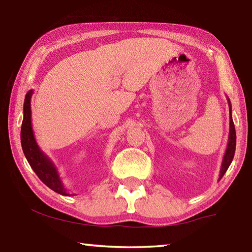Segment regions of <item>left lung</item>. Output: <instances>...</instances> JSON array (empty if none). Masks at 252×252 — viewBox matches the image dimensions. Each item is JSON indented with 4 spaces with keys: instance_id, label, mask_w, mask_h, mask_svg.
Masks as SVG:
<instances>
[{
    "instance_id": "8db88e82",
    "label": "left lung",
    "mask_w": 252,
    "mask_h": 252,
    "mask_svg": "<svg viewBox=\"0 0 252 252\" xmlns=\"http://www.w3.org/2000/svg\"><path fill=\"white\" fill-rule=\"evenodd\" d=\"M228 99V103H229V112H230V123H229V138H228V144H227V149H225L223 159H222V163H221V168H220V174H219V180L223 177V174L227 171L229 165L231 164L232 159L234 157V151H236V129H234V125L232 121V114H231V103H230L229 97Z\"/></svg>"
}]
</instances>
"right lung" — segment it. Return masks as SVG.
I'll use <instances>...</instances> for the list:
<instances>
[{"instance_id": "add662e5", "label": "right lung", "mask_w": 252, "mask_h": 252, "mask_svg": "<svg viewBox=\"0 0 252 252\" xmlns=\"http://www.w3.org/2000/svg\"><path fill=\"white\" fill-rule=\"evenodd\" d=\"M33 90H30L24 99L23 105V122L21 126V144L27 158L28 162L31 165L33 171L40 178V180L52 189L55 192L62 195H74L67 192L65 186L63 185L62 179L60 177L57 167L52 160L37 146L35 136L32 129L31 121V97Z\"/></svg>"}]
</instances>
